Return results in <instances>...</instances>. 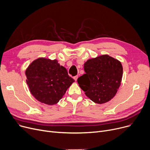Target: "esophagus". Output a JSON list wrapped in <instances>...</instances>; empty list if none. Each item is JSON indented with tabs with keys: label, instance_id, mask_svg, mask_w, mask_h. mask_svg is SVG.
Here are the masks:
<instances>
[{
	"label": "esophagus",
	"instance_id": "1",
	"mask_svg": "<svg viewBox=\"0 0 150 150\" xmlns=\"http://www.w3.org/2000/svg\"><path fill=\"white\" fill-rule=\"evenodd\" d=\"M73 78H74V80H75L76 81L77 80V78H78V76H74V77Z\"/></svg>",
	"mask_w": 150,
	"mask_h": 150
}]
</instances>
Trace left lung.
<instances>
[{"mask_svg":"<svg viewBox=\"0 0 150 150\" xmlns=\"http://www.w3.org/2000/svg\"><path fill=\"white\" fill-rule=\"evenodd\" d=\"M85 74L77 82L85 95L96 103L112 99L120 85L123 67L120 61L107 54L88 60L84 64Z\"/></svg>","mask_w":150,"mask_h":150,"instance_id":"left-lung-1","label":"left lung"}]
</instances>
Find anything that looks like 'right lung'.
<instances>
[{"label":"right lung","mask_w":150,"mask_h":150,"mask_svg":"<svg viewBox=\"0 0 150 150\" xmlns=\"http://www.w3.org/2000/svg\"><path fill=\"white\" fill-rule=\"evenodd\" d=\"M26 83L38 101L49 105L56 104L74 80L56 59L38 58L25 71Z\"/></svg>","instance_id":"obj_1"}]
</instances>
